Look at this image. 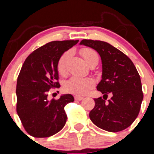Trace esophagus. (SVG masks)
Wrapping results in <instances>:
<instances>
[{"mask_svg":"<svg viewBox=\"0 0 154 154\" xmlns=\"http://www.w3.org/2000/svg\"><path fill=\"white\" fill-rule=\"evenodd\" d=\"M75 99L78 100V101H81V100L83 99V97H81V96H75Z\"/></svg>","mask_w":154,"mask_h":154,"instance_id":"34e87169","label":"esophagus"}]
</instances>
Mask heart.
<instances>
[{
	"instance_id": "1",
	"label": "heart",
	"mask_w": 154,
	"mask_h": 154,
	"mask_svg": "<svg viewBox=\"0 0 154 154\" xmlns=\"http://www.w3.org/2000/svg\"><path fill=\"white\" fill-rule=\"evenodd\" d=\"M82 56L83 57L85 62L88 64L95 58H99L96 52L94 50L84 48L80 51ZM69 57V51H65L58 58L57 62V69L59 74L65 75L67 69V62ZM96 84L93 79L89 77H78L74 76L69 79L64 84V89L69 93H72L75 96H85L89 90L92 89Z\"/></svg>"
}]
</instances>
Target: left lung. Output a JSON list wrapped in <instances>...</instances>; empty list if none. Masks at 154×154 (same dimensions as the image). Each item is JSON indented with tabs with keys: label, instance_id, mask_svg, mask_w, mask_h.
I'll list each match as a JSON object with an SVG mask.
<instances>
[{
	"label": "left lung",
	"instance_id": "8db88e82",
	"mask_svg": "<svg viewBox=\"0 0 154 154\" xmlns=\"http://www.w3.org/2000/svg\"><path fill=\"white\" fill-rule=\"evenodd\" d=\"M80 45L90 47L99 54L103 64L102 80L97 90L103 98L94 99L95 107L89 118L98 127L119 132L137 119L143 99L140 75L130 58L107 42L83 39ZM112 97L106 101L108 94Z\"/></svg>",
	"mask_w": 154,
	"mask_h": 154
}]
</instances>
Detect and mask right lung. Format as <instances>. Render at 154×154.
<instances>
[{
	"mask_svg": "<svg viewBox=\"0 0 154 154\" xmlns=\"http://www.w3.org/2000/svg\"><path fill=\"white\" fill-rule=\"evenodd\" d=\"M79 40L54 41L31 53L24 61L17 80V115L27 133L34 137L54 135L65 126V105L74 101L71 94L48 99V92L59 88L57 62Z\"/></svg>",
	"mask_w": 154,
	"mask_h": 154,
	"instance_id": "1",
	"label": "right lung"
}]
</instances>
